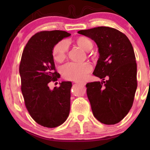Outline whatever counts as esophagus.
<instances>
[{
	"label": "esophagus",
	"instance_id": "1",
	"mask_svg": "<svg viewBox=\"0 0 150 150\" xmlns=\"http://www.w3.org/2000/svg\"><path fill=\"white\" fill-rule=\"evenodd\" d=\"M76 83H77V84H79V85H83V86H85V84L84 83H81V82H75Z\"/></svg>",
	"mask_w": 150,
	"mask_h": 150
}]
</instances>
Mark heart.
I'll return each mask as SVG.
<instances>
[{
	"mask_svg": "<svg viewBox=\"0 0 150 150\" xmlns=\"http://www.w3.org/2000/svg\"><path fill=\"white\" fill-rule=\"evenodd\" d=\"M78 46L85 51H89L93 46L91 40L85 36H79L75 40ZM69 50V43L67 40H62L55 45L53 49V56L57 62H62L67 57ZM92 71V66L88 62L68 63L62 66L61 72L66 79L83 81Z\"/></svg>",
	"mask_w": 150,
	"mask_h": 150,
	"instance_id": "1",
	"label": "heart"
}]
</instances>
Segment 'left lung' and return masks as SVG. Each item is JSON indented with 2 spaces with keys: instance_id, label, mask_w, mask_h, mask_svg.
I'll list each match as a JSON object with an SVG mask.
<instances>
[{
  "instance_id": "obj_1",
  "label": "left lung",
  "mask_w": 150,
  "mask_h": 150,
  "mask_svg": "<svg viewBox=\"0 0 150 150\" xmlns=\"http://www.w3.org/2000/svg\"><path fill=\"white\" fill-rule=\"evenodd\" d=\"M98 47L99 58L93 75L105 80L86 85L93 115L101 123L120 122L133 105L137 88V65L130 40L115 28L100 26L82 30Z\"/></svg>"
}]
</instances>
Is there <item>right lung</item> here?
<instances>
[{
    "label": "right lung",
    "instance_id": "add662e5",
    "mask_svg": "<svg viewBox=\"0 0 150 150\" xmlns=\"http://www.w3.org/2000/svg\"><path fill=\"white\" fill-rule=\"evenodd\" d=\"M70 35L62 30L36 33L28 42L20 61L19 72L25 106L31 117L47 128L62 125L69 114L71 82L63 81L53 90L48 85L59 77L52 54L54 47Z\"/></svg>",
    "mask_w": 150,
    "mask_h": 150
}]
</instances>
